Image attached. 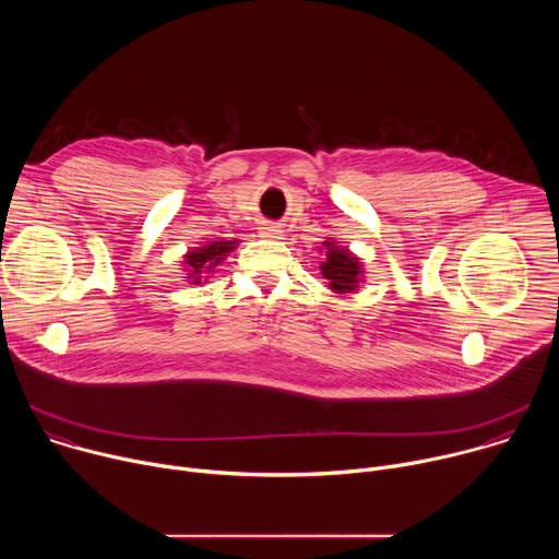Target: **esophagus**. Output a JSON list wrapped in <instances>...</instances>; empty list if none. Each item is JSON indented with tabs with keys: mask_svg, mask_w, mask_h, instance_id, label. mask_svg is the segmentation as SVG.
Here are the masks:
<instances>
[{
	"mask_svg": "<svg viewBox=\"0 0 559 559\" xmlns=\"http://www.w3.org/2000/svg\"><path fill=\"white\" fill-rule=\"evenodd\" d=\"M261 236L263 238H267V241H281V238H283V229L278 227V225H263L261 227Z\"/></svg>",
	"mask_w": 559,
	"mask_h": 559,
	"instance_id": "1",
	"label": "esophagus"
}]
</instances>
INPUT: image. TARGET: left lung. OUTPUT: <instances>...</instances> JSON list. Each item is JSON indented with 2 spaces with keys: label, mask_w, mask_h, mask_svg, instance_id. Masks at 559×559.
Returning <instances> with one entry per match:
<instances>
[{
  "label": "left lung",
  "mask_w": 559,
  "mask_h": 559,
  "mask_svg": "<svg viewBox=\"0 0 559 559\" xmlns=\"http://www.w3.org/2000/svg\"><path fill=\"white\" fill-rule=\"evenodd\" d=\"M328 248V259L321 265V274L330 281V287L334 292H354L358 287V276H360V263L354 254L347 250L325 243Z\"/></svg>",
  "instance_id": "left-lung-1"
}]
</instances>
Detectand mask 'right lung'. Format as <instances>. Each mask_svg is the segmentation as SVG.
<instances>
[{"instance_id": "add662e5", "label": "right lung", "mask_w": 559, "mask_h": 559, "mask_svg": "<svg viewBox=\"0 0 559 559\" xmlns=\"http://www.w3.org/2000/svg\"><path fill=\"white\" fill-rule=\"evenodd\" d=\"M236 243L231 241H214L212 246H205V248H199V250H192L190 254H186V265L190 267V278L192 283H201V274L207 272L210 267H214L216 263L223 261V257H227L229 250H234Z\"/></svg>"}]
</instances>
